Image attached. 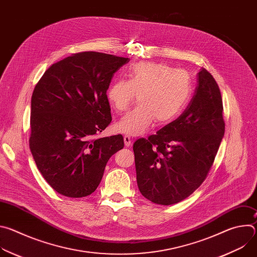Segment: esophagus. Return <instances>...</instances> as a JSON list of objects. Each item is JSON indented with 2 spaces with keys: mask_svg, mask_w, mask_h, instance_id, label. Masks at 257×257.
Masks as SVG:
<instances>
[{
  "mask_svg": "<svg viewBox=\"0 0 257 257\" xmlns=\"http://www.w3.org/2000/svg\"><path fill=\"white\" fill-rule=\"evenodd\" d=\"M124 143H125V146H130L132 144V140H131V137L128 136V135H125L124 136Z\"/></svg>",
  "mask_w": 257,
  "mask_h": 257,
  "instance_id": "1",
  "label": "esophagus"
}]
</instances>
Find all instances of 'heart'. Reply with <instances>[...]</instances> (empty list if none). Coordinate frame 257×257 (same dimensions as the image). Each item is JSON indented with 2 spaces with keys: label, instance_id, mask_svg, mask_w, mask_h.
Instances as JSON below:
<instances>
[{
  "label": "heart",
  "instance_id": "1",
  "mask_svg": "<svg viewBox=\"0 0 257 257\" xmlns=\"http://www.w3.org/2000/svg\"><path fill=\"white\" fill-rule=\"evenodd\" d=\"M191 81L185 71L164 63L141 62L129 71V80H117L107 89L109 104L123 112L139 95V107L124 115L116 124L119 132L140 136L156 122L168 124L177 119L191 96Z\"/></svg>",
  "mask_w": 257,
  "mask_h": 257
}]
</instances>
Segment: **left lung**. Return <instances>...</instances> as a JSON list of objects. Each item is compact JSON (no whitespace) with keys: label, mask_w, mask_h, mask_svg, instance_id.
<instances>
[{"label":"left lung","mask_w":257,"mask_h":257,"mask_svg":"<svg viewBox=\"0 0 257 257\" xmlns=\"http://www.w3.org/2000/svg\"><path fill=\"white\" fill-rule=\"evenodd\" d=\"M224 133L221 91L202 68L194 95L183 114L156 135L133 144L140 193L162 205L187 198L205 180Z\"/></svg>","instance_id":"obj_1"}]
</instances>
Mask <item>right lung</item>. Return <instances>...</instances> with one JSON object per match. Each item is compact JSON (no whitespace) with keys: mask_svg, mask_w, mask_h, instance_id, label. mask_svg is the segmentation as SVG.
<instances>
[{"mask_svg":"<svg viewBox=\"0 0 257 257\" xmlns=\"http://www.w3.org/2000/svg\"><path fill=\"white\" fill-rule=\"evenodd\" d=\"M130 60L96 52L53 64L31 97L29 148L45 180L67 197L95 191L105 165L124 148L121 134L95 138L112 121L106 90Z\"/></svg>","mask_w":257,"mask_h":257,"instance_id":"right-lung-1","label":"right lung"}]
</instances>
